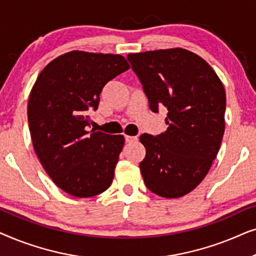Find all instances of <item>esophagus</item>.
<instances>
[{
	"instance_id": "34e87169",
	"label": "esophagus",
	"mask_w": 256,
	"mask_h": 256,
	"mask_svg": "<svg viewBox=\"0 0 256 256\" xmlns=\"http://www.w3.org/2000/svg\"><path fill=\"white\" fill-rule=\"evenodd\" d=\"M124 138H126V142H127V143L136 142V141H138V136H129V135H126Z\"/></svg>"
}]
</instances>
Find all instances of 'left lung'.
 Segmentation results:
<instances>
[{
	"label": "left lung",
	"mask_w": 256,
	"mask_h": 256,
	"mask_svg": "<svg viewBox=\"0 0 256 256\" xmlns=\"http://www.w3.org/2000/svg\"><path fill=\"white\" fill-rule=\"evenodd\" d=\"M149 107L168 110L162 134H142L146 157L140 163L146 186L163 198L194 190L218 155L225 132L226 93L202 57L182 48L129 54Z\"/></svg>",
	"instance_id": "8db88e82"
}]
</instances>
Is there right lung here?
Wrapping results in <instances>:
<instances>
[{"instance_id":"add662e5","label":"right lung","mask_w":256,"mask_h":256,"mask_svg":"<svg viewBox=\"0 0 256 256\" xmlns=\"http://www.w3.org/2000/svg\"><path fill=\"white\" fill-rule=\"evenodd\" d=\"M129 70L121 54L71 51L43 68L28 102L34 152L54 183L88 198L110 186L124 138L87 132L104 86Z\"/></svg>"}]
</instances>
